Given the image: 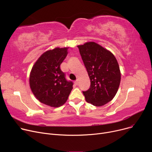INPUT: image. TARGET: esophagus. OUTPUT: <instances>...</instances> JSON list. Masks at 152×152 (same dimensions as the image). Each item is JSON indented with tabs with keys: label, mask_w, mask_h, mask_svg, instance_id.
<instances>
[{
	"label": "esophagus",
	"mask_w": 152,
	"mask_h": 152,
	"mask_svg": "<svg viewBox=\"0 0 152 152\" xmlns=\"http://www.w3.org/2000/svg\"><path fill=\"white\" fill-rule=\"evenodd\" d=\"M75 85H78V84H79L78 80H76V81H75Z\"/></svg>",
	"instance_id": "esophagus-1"
}]
</instances>
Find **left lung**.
Masks as SVG:
<instances>
[{"label":"left lung","instance_id":"8db88e82","mask_svg":"<svg viewBox=\"0 0 152 152\" xmlns=\"http://www.w3.org/2000/svg\"><path fill=\"white\" fill-rule=\"evenodd\" d=\"M77 47L91 80L90 88L83 91L86 100L96 107L104 105L114 98L120 84L118 63L112 53L95 42Z\"/></svg>","mask_w":152,"mask_h":152}]
</instances>
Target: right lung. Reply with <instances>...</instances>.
I'll return each mask as SVG.
<instances>
[{
  "label": "right lung",
  "instance_id": "add662e5",
  "mask_svg": "<svg viewBox=\"0 0 152 152\" xmlns=\"http://www.w3.org/2000/svg\"><path fill=\"white\" fill-rule=\"evenodd\" d=\"M68 48H55L44 52L31 69V89L39 102L52 107L65 103L73 83L66 80L60 65L67 56Z\"/></svg>",
  "mask_w": 152,
  "mask_h": 152
}]
</instances>
